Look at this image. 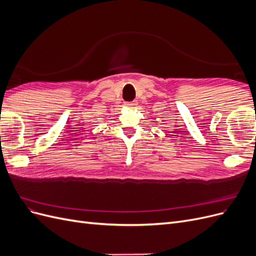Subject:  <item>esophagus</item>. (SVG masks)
<instances>
[{
    "label": "esophagus",
    "instance_id": "obj_1",
    "mask_svg": "<svg viewBox=\"0 0 256 256\" xmlns=\"http://www.w3.org/2000/svg\"><path fill=\"white\" fill-rule=\"evenodd\" d=\"M136 104V102H125V106L128 108H134Z\"/></svg>",
    "mask_w": 256,
    "mask_h": 256
}]
</instances>
